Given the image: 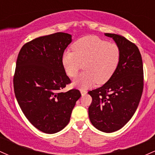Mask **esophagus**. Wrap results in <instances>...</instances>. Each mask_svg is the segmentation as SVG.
<instances>
[{
	"mask_svg": "<svg viewBox=\"0 0 155 155\" xmlns=\"http://www.w3.org/2000/svg\"><path fill=\"white\" fill-rule=\"evenodd\" d=\"M80 92H81V95H85L87 94V92L86 90H80Z\"/></svg>",
	"mask_w": 155,
	"mask_h": 155,
	"instance_id": "34e87169",
	"label": "esophagus"
}]
</instances>
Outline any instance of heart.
Returning a JSON list of instances; mask_svg holds the SVG:
<instances>
[{"label": "heart", "mask_w": 155, "mask_h": 155, "mask_svg": "<svg viewBox=\"0 0 155 155\" xmlns=\"http://www.w3.org/2000/svg\"><path fill=\"white\" fill-rule=\"evenodd\" d=\"M72 51L66 50L62 55L61 63L65 74L74 77L83 66L84 71L73 84L87 89L97 84H104L116 71L120 60L118 45L107 42L94 35L78 39L72 45Z\"/></svg>", "instance_id": "1"}]
</instances>
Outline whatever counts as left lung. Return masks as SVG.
<instances>
[{"instance_id": "obj_1", "label": "left lung", "mask_w": 155, "mask_h": 155, "mask_svg": "<svg viewBox=\"0 0 155 155\" xmlns=\"http://www.w3.org/2000/svg\"><path fill=\"white\" fill-rule=\"evenodd\" d=\"M105 35L120 48V63L107 82L88 92L92 98L88 112L94 127L112 133L125 125L138 108L143 88V62L136 44L120 35Z\"/></svg>"}]
</instances>
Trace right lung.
I'll list each match as a JSON object with an SVG mask.
<instances>
[{
  "instance_id": "obj_1",
  "label": "right lung",
  "mask_w": 155,
  "mask_h": 155,
  "mask_svg": "<svg viewBox=\"0 0 155 155\" xmlns=\"http://www.w3.org/2000/svg\"><path fill=\"white\" fill-rule=\"evenodd\" d=\"M71 35L56 33L38 37L22 47L17 57L14 90L21 109L37 129L58 133L68 124L79 90L61 92L71 80L61 63Z\"/></svg>"
}]
</instances>
